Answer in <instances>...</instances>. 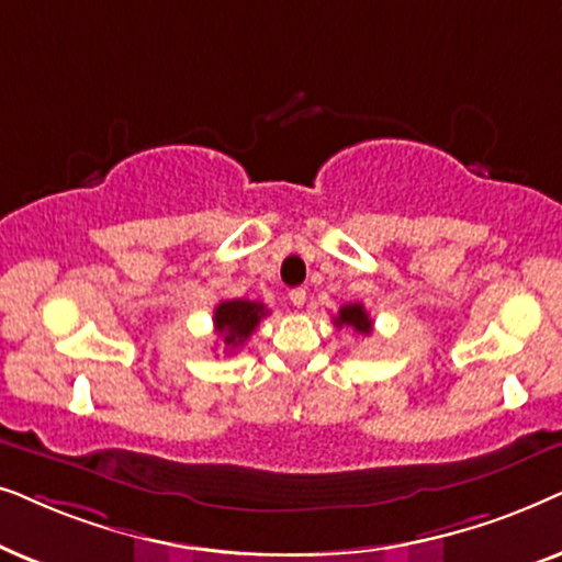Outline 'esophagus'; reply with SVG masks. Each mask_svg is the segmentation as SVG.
Listing matches in <instances>:
<instances>
[{
	"instance_id": "esophagus-1",
	"label": "esophagus",
	"mask_w": 562,
	"mask_h": 562,
	"mask_svg": "<svg viewBox=\"0 0 562 562\" xmlns=\"http://www.w3.org/2000/svg\"><path fill=\"white\" fill-rule=\"evenodd\" d=\"M290 303H293L295 305V308H303V305H305V297H308V295H305V290L303 288H297V290H290Z\"/></svg>"
}]
</instances>
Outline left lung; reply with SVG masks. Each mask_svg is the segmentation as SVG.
<instances>
[{"mask_svg": "<svg viewBox=\"0 0 562 562\" xmlns=\"http://www.w3.org/2000/svg\"><path fill=\"white\" fill-rule=\"evenodd\" d=\"M334 324L339 328L349 326V328H355L357 334H364V336L372 334V318H370V313L364 311L362 303L341 305L339 313L334 316Z\"/></svg>", "mask_w": 562, "mask_h": 562, "instance_id": "left-lung-1", "label": "left lung"}]
</instances>
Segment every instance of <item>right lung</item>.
Here are the masks:
<instances>
[{"label": "right lung", "mask_w": 562, "mask_h": 562, "mask_svg": "<svg viewBox=\"0 0 562 562\" xmlns=\"http://www.w3.org/2000/svg\"><path fill=\"white\" fill-rule=\"evenodd\" d=\"M265 316H267L265 303L236 297V301H221L218 305H215L213 326H215V331L221 334L226 349L234 351L241 347L246 339H249V336L254 334V328L259 326V321Z\"/></svg>", "instance_id": "1"}]
</instances>
